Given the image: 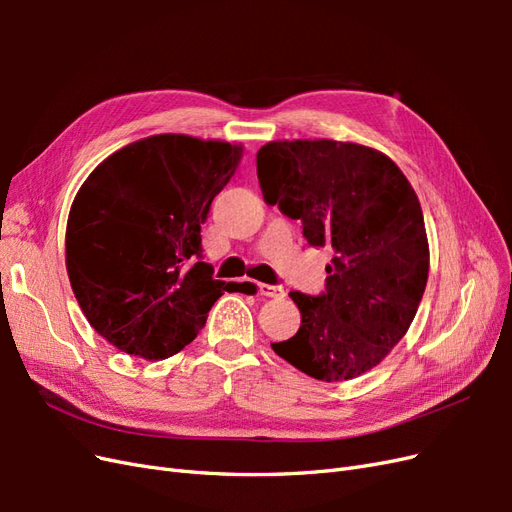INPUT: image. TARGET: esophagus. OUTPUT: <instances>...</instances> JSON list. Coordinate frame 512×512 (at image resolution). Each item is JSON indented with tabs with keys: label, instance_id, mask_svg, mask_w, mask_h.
Instances as JSON below:
<instances>
[{
	"label": "esophagus",
	"instance_id": "34e87169",
	"mask_svg": "<svg viewBox=\"0 0 512 512\" xmlns=\"http://www.w3.org/2000/svg\"><path fill=\"white\" fill-rule=\"evenodd\" d=\"M258 292L262 297H269V299L286 297V290L282 286H271V284H258Z\"/></svg>",
	"mask_w": 512,
	"mask_h": 512
}]
</instances>
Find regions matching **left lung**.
I'll use <instances>...</instances> for the list:
<instances>
[{
    "mask_svg": "<svg viewBox=\"0 0 512 512\" xmlns=\"http://www.w3.org/2000/svg\"><path fill=\"white\" fill-rule=\"evenodd\" d=\"M258 181L269 205L303 222L309 245H331L327 292H290L297 335L275 354L322 382L359 378L406 335L429 275L423 209L410 181L382 151L359 143L271 141Z\"/></svg>",
    "mask_w": 512,
    "mask_h": 512,
    "instance_id": "obj_1",
    "label": "left lung"
}]
</instances>
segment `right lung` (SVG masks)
<instances>
[{"label": "right lung", "mask_w": 512, "mask_h": 512, "mask_svg": "<svg viewBox=\"0 0 512 512\" xmlns=\"http://www.w3.org/2000/svg\"><path fill=\"white\" fill-rule=\"evenodd\" d=\"M243 147L188 134L130 143L94 168L66 226L76 301L108 344L147 361L188 346L224 282L203 262L200 224Z\"/></svg>", "instance_id": "right-lung-1"}]
</instances>
